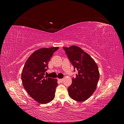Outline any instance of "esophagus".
<instances>
[{
    "instance_id": "esophagus-1",
    "label": "esophagus",
    "mask_w": 124,
    "mask_h": 124,
    "mask_svg": "<svg viewBox=\"0 0 124 124\" xmlns=\"http://www.w3.org/2000/svg\"><path fill=\"white\" fill-rule=\"evenodd\" d=\"M58 80L60 82H61V83H62V81H63V79H62V78H58Z\"/></svg>"
}]
</instances>
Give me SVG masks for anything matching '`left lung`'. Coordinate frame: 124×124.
<instances>
[{"label":"left lung","mask_w":124,"mask_h":124,"mask_svg":"<svg viewBox=\"0 0 124 124\" xmlns=\"http://www.w3.org/2000/svg\"><path fill=\"white\" fill-rule=\"evenodd\" d=\"M63 48L74 69L78 71L68 88L69 96L77 101H85L96 89L100 77L98 66L91 56L79 47L72 46Z\"/></svg>","instance_id":"1"}]
</instances>
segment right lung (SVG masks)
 <instances>
[{"label": "right lung", "instance_id": "add662e5", "mask_svg": "<svg viewBox=\"0 0 124 124\" xmlns=\"http://www.w3.org/2000/svg\"><path fill=\"white\" fill-rule=\"evenodd\" d=\"M59 47L42 48L36 51L26 62L21 74L24 88L37 102L46 104L55 97L57 80L46 76L48 62Z\"/></svg>", "mask_w": 124, "mask_h": 124}]
</instances>
